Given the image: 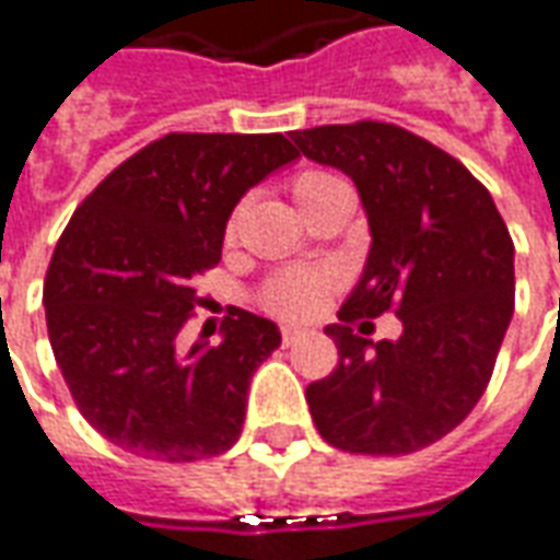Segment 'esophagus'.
Listing matches in <instances>:
<instances>
[{
    "label": "esophagus",
    "mask_w": 560,
    "mask_h": 560,
    "mask_svg": "<svg viewBox=\"0 0 560 560\" xmlns=\"http://www.w3.org/2000/svg\"><path fill=\"white\" fill-rule=\"evenodd\" d=\"M304 335H307V331H301V328H292V325H283V331H280V337H283V347H292V343H299Z\"/></svg>",
    "instance_id": "1"
}]
</instances>
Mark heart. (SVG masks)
<instances>
[{"label":"heart","instance_id":"heart-1","mask_svg":"<svg viewBox=\"0 0 560 560\" xmlns=\"http://www.w3.org/2000/svg\"><path fill=\"white\" fill-rule=\"evenodd\" d=\"M289 189H292V198L307 220L316 210H323L328 201L350 196L347 180L337 177L335 172H325V168H304L292 177ZM237 220H241V210L229 217V225H225L229 241L237 235ZM328 287H331V280L325 273H280L261 289V307L273 316H280V319H311L313 313L323 307Z\"/></svg>","mask_w":560,"mask_h":560}]
</instances>
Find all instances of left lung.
<instances>
[{
    "label": "left lung",
    "mask_w": 560,
    "mask_h": 560,
    "mask_svg": "<svg viewBox=\"0 0 560 560\" xmlns=\"http://www.w3.org/2000/svg\"><path fill=\"white\" fill-rule=\"evenodd\" d=\"M299 153L350 174L371 253L343 304L337 368L307 386L316 431L352 455H410L462 425L489 386L513 319V237L489 189L462 162L395 122L292 132ZM392 310L398 341L349 325Z\"/></svg>",
    "instance_id": "1"
}]
</instances>
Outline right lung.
I'll return each mask as SVG.
<instances>
[{
  "label": "right lung",
  "mask_w": 560,
  "mask_h": 560,
  "mask_svg": "<svg viewBox=\"0 0 560 560\" xmlns=\"http://www.w3.org/2000/svg\"><path fill=\"white\" fill-rule=\"evenodd\" d=\"M295 156L280 132L162 135L71 213L47 265V337L74 407L114 446L186 464L237 443L277 325L237 311L220 347L189 352L180 331L241 196Z\"/></svg>",
  "instance_id": "obj_1"
}]
</instances>
